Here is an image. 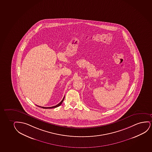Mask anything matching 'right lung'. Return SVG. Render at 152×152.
I'll list each match as a JSON object with an SVG mask.
<instances>
[{"label": "right lung", "instance_id": "obj_1", "mask_svg": "<svg viewBox=\"0 0 152 152\" xmlns=\"http://www.w3.org/2000/svg\"><path fill=\"white\" fill-rule=\"evenodd\" d=\"M64 98H65V96L64 97L63 99V100H61V102L59 103L58 105H56L54 106H52V107H41V106H39V107H42V108H45V109H47V108H56L57 107H58L59 106L61 105V104H62V103L63 102L64 100Z\"/></svg>", "mask_w": 152, "mask_h": 152}]
</instances>
